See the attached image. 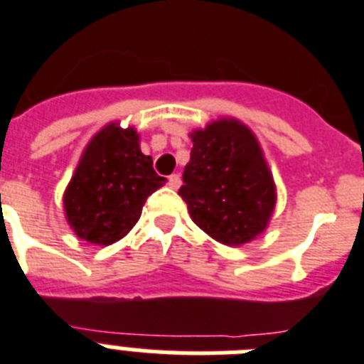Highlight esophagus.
<instances>
[{"mask_svg": "<svg viewBox=\"0 0 364 364\" xmlns=\"http://www.w3.org/2000/svg\"><path fill=\"white\" fill-rule=\"evenodd\" d=\"M168 186L170 188H174V190H178L179 186H181V178H179L178 174H172L168 178Z\"/></svg>", "mask_w": 364, "mask_h": 364, "instance_id": "esophagus-1", "label": "esophagus"}]
</instances>
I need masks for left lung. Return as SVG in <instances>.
<instances>
[{"mask_svg": "<svg viewBox=\"0 0 364 364\" xmlns=\"http://www.w3.org/2000/svg\"><path fill=\"white\" fill-rule=\"evenodd\" d=\"M179 196L192 221L228 247L264 232L276 208V185L259 141L234 117L194 130Z\"/></svg>", "mask_w": 364, "mask_h": 364, "instance_id": "obj_1", "label": "left lung"}]
</instances>
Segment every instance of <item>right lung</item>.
<instances>
[{"label":"right lung","instance_id":"obj_1","mask_svg":"<svg viewBox=\"0 0 364 364\" xmlns=\"http://www.w3.org/2000/svg\"><path fill=\"white\" fill-rule=\"evenodd\" d=\"M165 181L139 149L136 129L110 123L90 139L65 190L68 225L88 243H116L132 230L146 198Z\"/></svg>","mask_w":364,"mask_h":364}]
</instances>
